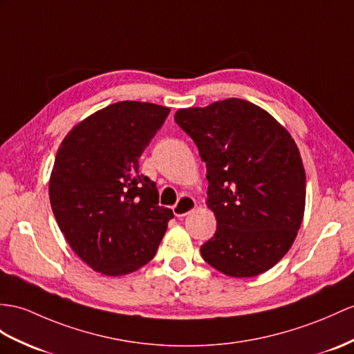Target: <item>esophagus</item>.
<instances>
[{
	"instance_id": "obj_1",
	"label": "esophagus",
	"mask_w": 354,
	"mask_h": 354,
	"mask_svg": "<svg viewBox=\"0 0 354 354\" xmlns=\"http://www.w3.org/2000/svg\"><path fill=\"white\" fill-rule=\"evenodd\" d=\"M195 207V200L191 196H182L178 200V203L172 207V212H174V214L177 218H182V216H186V214L191 213L194 210Z\"/></svg>"
}]
</instances>
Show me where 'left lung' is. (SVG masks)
Listing matches in <instances>:
<instances>
[{"label":"left lung","mask_w":354,"mask_h":354,"mask_svg":"<svg viewBox=\"0 0 354 354\" xmlns=\"http://www.w3.org/2000/svg\"><path fill=\"white\" fill-rule=\"evenodd\" d=\"M207 167V205L216 232L204 261L232 278L272 269L288 252L305 212L306 177L297 145L269 112L243 99L178 109Z\"/></svg>","instance_id":"1"}]
</instances>
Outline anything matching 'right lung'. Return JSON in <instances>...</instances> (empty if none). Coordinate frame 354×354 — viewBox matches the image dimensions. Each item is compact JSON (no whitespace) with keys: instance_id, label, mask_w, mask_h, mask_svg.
Here are the masks:
<instances>
[{"instance_id":"add662e5","label":"right lung","mask_w":354,"mask_h":354,"mask_svg":"<svg viewBox=\"0 0 354 354\" xmlns=\"http://www.w3.org/2000/svg\"><path fill=\"white\" fill-rule=\"evenodd\" d=\"M168 114L154 103H112L76 124L57 151L54 216L75 254L106 277L147 264L174 218L138 163Z\"/></svg>"}]
</instances>
